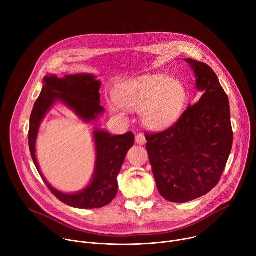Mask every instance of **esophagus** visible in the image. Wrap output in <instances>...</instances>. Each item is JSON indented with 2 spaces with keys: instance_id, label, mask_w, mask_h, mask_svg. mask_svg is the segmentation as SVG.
I'll use <instances>...</instances> for the list:
<instances>
[{
  "instance_id": "esophagus-1",
  "label": "esophagus",
  "mask_w": 256,
  "mask_h": 256,
  "mask_svg": "<svg viewBox=\"0 0 256 256\" xmlns=\"http://www.w3.org/2000/svg\"><path fill=\"white\" fill-rule=\"evenodd\" d=\"M136 142L138 144H146V138L144 134H138L136 136Z\"/></svg>"
}]
</instances>
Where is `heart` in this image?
<instances>
[{
    "label": "heart",
    "instance_id": "obj_1",
    "mask_svg": "<svg viewBox=\"0 0 256 256\" xmlns=\"http://www.w3.org/2000/svg\"><path fill=\"white\" fill-rule=\"evenodd\" d=\"M116 102L126 109H138L142 122L155 130L170 126L184 112L188 93L180 80L165 75L138 77L114 92ZM116 112L118 108L112 107Z\"/></svg>",
    "mask_w": 256,
    "mask_h": 256
}]
</instances>
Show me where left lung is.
I'll return each mask as SVG.
<instances>
[{"label": "left lung", "instance_id": "8db88e82", "mask_svg": "<svg viewBox=\"0 0 256 256\" xmlns=\"http://www.w3.org/2000/svg\"><path fill=\"white\" fill-rule=\"evenodd\" d=\"M186 62L202 97L167 130L144 134L158 190L172 202L210 192L221 179L233 144L229 99L214 72L206 64Z\"/></svg>", "mask_w": 256, "mask_h": 256}]
</instances>
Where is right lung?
Masks as SVG:
<instances>
[{"mask_svg": "<svg viewBox=\"0 0 256 256\" xmlns=\"http://www.w3.org/2000/svg\"><path fill=\"white\" fill-rule=\"evenodd\" d=\"M40 97L36 100L30 116L28 132L29 149L34 165L42 180L54 196L64 204L79 208H99L110 202L116 196L118 184L116 177L126 159L128 151L132 147L134 136L128 132L120 136H112L104 130H95L96 167L91 184L82 192L75 194H62L54 188L40 170L35 157V142L40 124L56 101H60L72 109L85 122L94 120L104 108L100 105L101 82L87 74L56 76L44 79Z\"/></svg>", "mask_w": 256, "mask_h": 256, "instance_id": "obj_1", "label": "right lung"}]
</instances>
